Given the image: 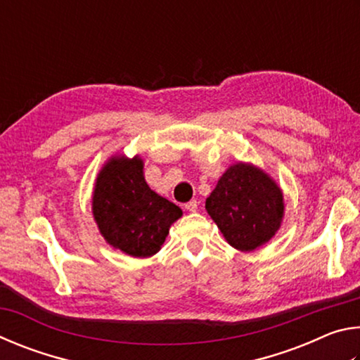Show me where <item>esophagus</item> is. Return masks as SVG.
Wrapping results in <instances>:
<instances>
[{
    "label": "esophagus",
    "instance_id": "34e87169",
    "mask_svg": "<svg viewBox=\"0 0 360 360\" xmlns=\"http://www.w3.org/2000/svg\"><path fill=\"white\" fill-rule=\"evenodd\" d=\"M184 208H186L187 211L195 212V211L198 210V202H197V200H191V202H188V203H186V205H184Z\"/></svg>",
    "mask_w": 360,
    "mask_h": 360
}]
</instances>
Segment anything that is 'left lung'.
Masks as SVG:
<instances>
[{
  "instance_id": "8db88e82",
  "label": "left lung",
  "mask_w": 360,
  "mask_h": 360,
  "mask_svg": "<svg viewBox=\"0 0 360 360\" xmlns=\"http://www.w3.org/2000/svg\"><path fill=\"white\" fill-rule=\"evenodd\" d=\"M205 208L229 245L249 252L270 241L281 227L284 198L264 169L238 162L221 176Z\"/></svg>"
}]
</instances>
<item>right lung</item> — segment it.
Wrapping results in <instances>:
<instances>
[{
  "label": "right lung",
  "instance_id": "obj_1",
  "mask_svg": "<svg viewBox=\"0 0 360 360\" xmlns=\"http://www.w3.org/2000/svg\"><path fill=\"white\" fill-rule=\"evenodd\" d=\"M143 158L114 155L96 176L92 212L109 245L131 257L157 254L172 224L182 216L179 206L150 191Z\"/></svg>",
  "mask_w": 360,
  "mask_h": 360
}]
</instances>
